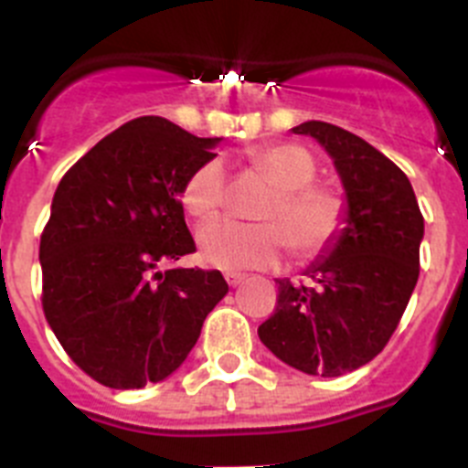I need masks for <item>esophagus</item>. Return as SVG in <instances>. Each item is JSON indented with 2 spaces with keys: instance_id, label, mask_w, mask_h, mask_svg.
Returning <instances> with one entry per match:
<instances>
[{
  "instance_id": "34e87169",
  "label": "esophagus",
  "mask_w": 468,
  "mask_h": 468,
  "mask_svg": "<svg viewBox=\"0 0 468 468\" xmlns=\"http://www.w3.org/2000/svg\"><path fill=\"white\" fill-rule=\"evenodd\" d=\"M225 279H227V283L231 285V288H237V285L243 283V279H246V274H239V271H227Z\"/></svg>"
}]
</instances>
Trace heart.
<instances>
[{
	"label": "heart",
	"instance_id": "b5f03b06",
	"mask_svg": "<svg viewBox=\"0 0 468 468\" xmlns=\"http://www.w3.org/2000/svg\"><path fill=\"white\" fill-rule=\"evenodd\" d=\"M248 166L274 187L260 208V225L213 220L198 231L201 258L220 270L271 267L292 248L297 258H316L340 237L349 218V201L340 189L314 183L318 166L302 144L276 143L246 152ZM227 176L220 161L198 164L185 180L183 206L197 220H208L225 204Z\"/></svg>",
	"mask_w": 468,
	"mask_h": 468
}]
</instances>
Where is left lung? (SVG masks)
<instances>
[{
  "label": "left lung",
  "mask_w": 468,
  "mask_h": 468,
  "mask_svg": "<svg viewBox=\"0 0 468 468\" xmlns=\"http://www.w3.org/2000/svg\"><path fill=\"white\" fill-rule=\"evenodd\" d=\"M292 133L312 135L333 156L349 218L309 283L276 281V309L258 335L295 370L340 378L373 361L399 328L420 279L424 218L408 176L370 143L325 122Z\"/></svg>",
  "instance_id": "8db88e82"
}]
</instances>
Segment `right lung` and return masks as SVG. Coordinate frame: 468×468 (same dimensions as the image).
Instances as JSON below:
<instances>
[{
    "mask_svg": "<svg viewBox=\"0 0 468 468\" xmlns=\"http://www.w3.org/2000/svg\"><path fill=\"white\" fill-rule=\"evenodd\" d=\"M218 138L140 117L63 176L41 231V307L58 342L95 382L166 379L197 345L229 285L218 270H161L197 250L180 201Z\"/></svg>",
    "mask_w": 468,
    "mask_h": 468,
    "instance_id": "right-lung-1",
    "label": "right lung"
}]
</instances>
